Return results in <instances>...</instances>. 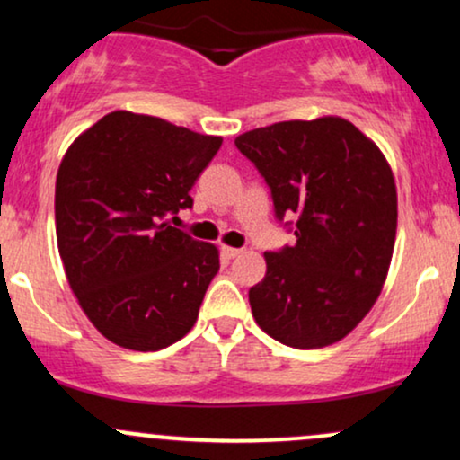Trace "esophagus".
<instances>
[{
	"mask_svg": "<svg viewBox=\"0 0 460 460\" xmlns=\"http://www.w3.org/2000/svg\"><path fill=\"white\" fill-rule=\"evenodd\" d=\"M220 252H223V257H226V260H235V257H240V255H242V248L223 246V248H220Z\"/></svg>",
	"mask_w": 460,
	"mask_h": 460,
	"instance_id": "1",
	"label": "esophagus"
}]
</instances>
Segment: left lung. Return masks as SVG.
<instances>
[{
	"label": "left lung",
	"instance_id": "1",
	"mask_svg": "<svg viewBox=\"0 0 460 460\" xmlns=\"http://www.w3.org/2000/svg\"><path fill=\"white\" fill-rule=\"evenodd\" d=\"M235 146L270 186L277 218L296 216V244L263 252L266 277L248 292L252 318L300 350L344 340L381 296L392 263V166L340 116L246 131Z\"/></svg>",
	"mask_w": 460,
	"mask_h": 460
}]
</instances>
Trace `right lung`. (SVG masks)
<instances>
[{
    "instance_id": "add662e5",
    "label": "right lung",
    "mask_w": 460,
    "mask_h": 460,
    "mask_svg": "<svg viewBox=\"0 0 460 460\" xmlns=\"http://www.w3.org/2000/svg\"><path fill=\"white\" fill-rule=\"evenodd\" d=\"M223 138L116 110L79 134L56 179V235L79 307L116 346L181 340L220 268L218 248L168 223L192 208Z\"/></svg>"
}]
</instances>
